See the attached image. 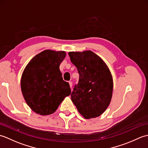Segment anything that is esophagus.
<instances>
[{
    "label": "esophagus",
    "mask_w": 148,
    "mask_h": 148,
    "mask_svg": "<svg viewBox=\"0 0 148 148\" xmlns=\"http://www.w3.org/2000/svg\"><path fill=\"white\" fill-rule=\"evenodd\" d=\"M69 86H70V87H71V88L72 89V83L71 82V81H69Z\"/></svg>",
    "instance_id": "esophagus-1"
}]
</instances>
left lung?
I'll list each match as a JSON object with an SVG mask.
<instances>
[{"label": "left lung", "instance_id": "left-lung-1", "mask_svg": "<svg viewBox=\"0 0 148 148\" xmlns=\"http://www.w3.org/2000/svg\"><path fill=\"white\" fill-rule=\"evenodd\" d=\"M69 55L79 74L71 93L72 101L84 118L98 117L108 108L112 98L111 72L102 59L90 50L69 52Z\"/></svg>", "mask_w": 148, "mask_h": 148}]
</instances>
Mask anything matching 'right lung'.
<instances>
[{
    "mask_svg": "<svg viewBox=\"0 0 148 148\" xmlns=\"http://www.w3.org/2000/svg\"><path fill=\"white\" fill-rule=\"evenodd\" d=\"M65 56V51L45 50L34 56L24 69L21 92L28 106L37 114L55 112L71 94L69 84L63 80L59 68Z\"/></svg>",
    "mask_w": 148,
    "mask_h": 148,
    "instance_id": "add662e5",
    "label": "right lung"
}]
</instances>
